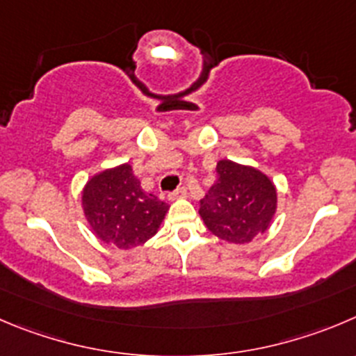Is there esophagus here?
Masks as SVG:
<instances>
[{
	"label": "esophagus",
	"mask_w": 356,
	"mask_h": 356,
	"mask_svg": "<svg viewBox=\"0 0 356 356\" xmlns=\"http://www.w3.org/2000/svg\"><path fill=\"white\" fill-rule=\"evenodd\" d=\"M185 197H187V188L185 187L176 188V191L169 195V199H172V201H176V199H185Z\"/></svg>",
	"instance_id": "esophagus-1"
}]
</instances>
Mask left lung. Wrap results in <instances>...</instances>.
Here are the masks:
<instances>
[{
	"instance_id": "1",
	"label": "left lung",
	"mask_w": 356,
	"mask_h": 356,
	"mask_svg": "<svg viewBox=\"0 0 356 356\" xmlns=\"http://www.w3.org/2000/svg\"><path fill=\"white\" fill-rule=\"evenodd\" d=\"M277 209L276 185L260 169L222 159L216 181L199 204L208 231L222 241L248 245L267 232Z\"/></svg>"
}]
</instances>
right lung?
Wrapping results in <instances>:
<instances>
[{"mask_svg": "<svg viewBox=\"0 0 356 356\" xmlns=\"http://www.w3.org/2000/svg\"><path fill=\"white\" fill-rule=\"evenodd\" d=\"M82 209L99 241L131 250L154 238L169 206L141 188L129 162L90 176L82 191Z\"/></svg>", "mask_w": 356, "mask_h": 356, "instance_id": "right-lung-1", "label": "right lung"}]
</instances>
